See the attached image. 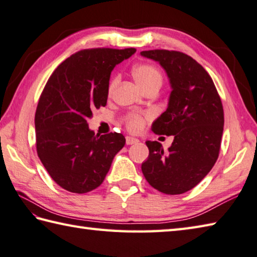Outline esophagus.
I'll return each mask as SVG.
<instances>
[{
  "label": "esophagus",
  "instance_id": "34e87169",
  "mask_svg": "<svg viewBox=\"0 0 257 257\" xmlns=\"http://www.w3.org/2000/svg\"><path fill=\"white\" fill-rule=\"evenodd\" d=\"M137 143H139V140H138L137 138H135V137H130V136H127V137H125V144H127L128 146H129V145L137 144Z\"/></svg>",
  "mask_w": 257,
  "mask_h": 257
}]
</instances>
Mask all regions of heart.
Listing matches in <instances>:
<instances>
[{
    "instance_id": "obj_1",
    "label": "heart",
    "mask_w": 257,
    "mask_h": 257,
    "mask_svg": "<svg viewBox=\"0 0 257 257\" xmlns=\"http://www.w3.org/2000/svg\"><path fill=\"white\" fill-rule=\"evenodd\" d=\"M133 76L137 84L144 90L151 86H161L162 84V75L160 70L154 65L149 64H140L133 68ZM117 84V78H114L109 84L108 91L112 92ZM127 125L132 132H139L144 127V118L140 114H132L127 120Z\"/></svg>"
}]
</instances>
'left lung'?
Returning a JSON list of instances; mask_svg holds the SVG:
<instances>
[{"instance_id":"obj_1","label":"left lung","mask_w":257,"mask_h":257,"mask_svg":"<svg viewBox=\"0 0 257 257\" xmlns=\"http://www.w3.org/2000/svg\"><path fill=\"white\" fill-rule=\"evenodd\" d=\"M140 55L160 64L171 87L167 110L152 123V132L173 136L167 152L158 141H147L149 157L141 170L158 191L181 194L199 184L219 157L224 125L221 98L210 75L187 54L155 50Z\"/></svg>"}]
</instances>
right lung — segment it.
I'll list each match as a JSON object with an SVG mask.
<instances>
[{"instance_id": "add662e5", "label": "right lung", "mask_w": 257, "mask_h": 257, "mask_svg": "<svg viewBox=\"0 0 257 257\" xmlns=\"http://www.w3.org/2000/svg\"><path fill=\"white\" fill-rule=\"evenodd\" d=\"M135 53V48L80 51L47 80L35 112L37 155L54 181L69 192L99 187L123 148L121 134L95 135L87 119L106 106L114 66Z\"/></svg>"}]
</instances>
